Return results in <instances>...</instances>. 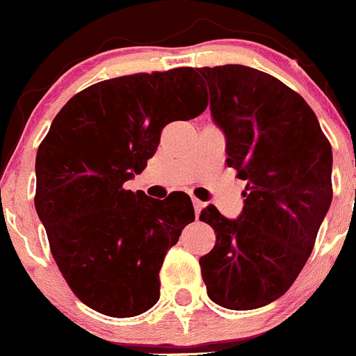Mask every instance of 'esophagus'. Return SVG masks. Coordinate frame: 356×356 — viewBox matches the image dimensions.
Instances as JSON below:
<instances>
[{
  "label": "esophagus",
  "mask_w": 356,
  "mask_h": 356,
  "mask_svg": "<svg viewBox=\"0 0 356 356\" xmlns=\"http://www.w3.org/2000/svg\"><path fill=\"white\" fill-rule=\"evenodd\" d=\"M193 207H195V213H196V217H198L200 212H202V209L205 207V203L198 198H193Z\"/></svg>",
  "instance_id": "esophagus-1"
}]
</instances>
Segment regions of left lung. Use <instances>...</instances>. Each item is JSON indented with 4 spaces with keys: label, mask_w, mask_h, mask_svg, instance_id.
<instances>
[{
    "label": "left lung",
    "mask_w": 356,
    "mask_h": 356,
    "mask_svg": "<svg viewBox=\"0 0 356 356\" xmlns=\"http://www.w3.org/2000/svg\"><path fill=\"white\" fill-rule=\"evenodd\" d=\"M226 163L247 186L229 220L209 205L216 245L200 257L207 294L255 309L285 294L305 268L332 202V149L308 102L275 76L240 64L200 67Z\"/></svg>",
    "instance_id": "left-lung-1"
}]
</instances>
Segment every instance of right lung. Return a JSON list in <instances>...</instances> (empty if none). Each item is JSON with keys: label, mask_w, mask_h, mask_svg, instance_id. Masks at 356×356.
Here are the masks:
<instances>
[{"label": "right lung", "mask_w": 356, "mask_h": 356, "mask_svg": "<svg viewBox=\"0 0 356 356\" xmlns=\"http://www.w3.org/2000/svg\"><path fill=\"white\" fill-rule=\"evenodd\" d=\"M209 106L193 67L137 72L78 92L36 154L34 207L51 255L88 308L129 318L160 299L165 254L195 220L191 198L123 188L156 153L161 130Z\"/></svg>", "instance_id": "right-lung-1"}]
</instances>
